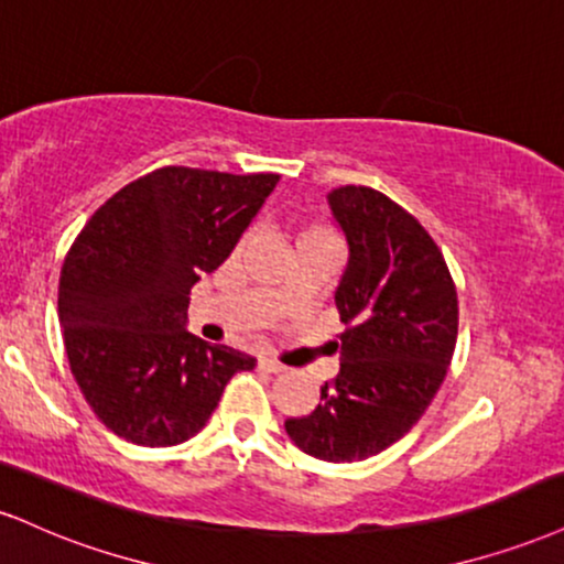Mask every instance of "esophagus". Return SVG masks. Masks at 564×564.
<instances>
[{
	"label": "esophagus",
	"instance_id": "34e87169",
	"mask_svg": "<svg viewBox=\"0 0 564 564\" xmlns=\"http://www.w3.org/2000/svg\"><path fill=\"white\" fill-rule=\"evenodd\" d=\"M257 365H260V370H268V372H283V370H286L281 362H275V359H270V357H260V359H257Z\"/></svg>",
	"mask_w": 564,
	"mask_h": 564
}]
</instances>
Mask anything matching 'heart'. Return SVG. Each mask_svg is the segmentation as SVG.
Masks as SVG:
<instances>
[{"instance_id": "heart-1", "label": "heart", "mask_w": 564, "mask_h": 564, "mask_svg": "<svg viewBox=\"0 0 564 564\" xmlns=\"http://www.w3.org/2000/svg\"><path fill=\"white\" fill-rule=\"evenodd\" d=\"M304 241H334V236H330L325 228L312 226V228H304L302 234L296 236V243H304ZM278 302H281V300H278Z\"/></svg>"}]
</instances>
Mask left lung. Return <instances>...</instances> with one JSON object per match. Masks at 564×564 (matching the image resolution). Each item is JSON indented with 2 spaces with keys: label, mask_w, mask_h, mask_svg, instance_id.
Listing matches in <instances>:
<instances>
[{
  "label": "left lung",
  "mask_w": 564,
  "mask_h": 564,
  "mask_svg": "<svg viewBox=\"0 0 564 564\" xmlns=\"http://www.w3.org/2000/svg\"><path fill=\"white\" fill-rule=\"evenodd\" d=\"M347 239L336 289L341 368L321 404L289 417L286 433L310 457L359 463L397 444L444 383L457 344V291L429 230L368 186L328 194Z\"/></svg>",
  "instance_id": "left-lung-1"
}]
</instances>
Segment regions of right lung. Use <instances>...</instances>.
<instances>
[{"label": "right lung", "instance_id": "add662e5", "mask_svg": "<svg viewBox=\"0 0 564 564\" xmlns=\"http://www.w3.org/2000/svg\"><path fill=\"white\" fill-rule=\"evenodd\" d=\"M281 175L160 167L101 205L59 275L73 376L115 436L175 446L196 436L254 357L186 330L188 291L220 268Z\"/></svg>", "mask_w": 564, "mask_h": 564}]
</instances>
